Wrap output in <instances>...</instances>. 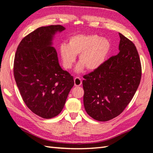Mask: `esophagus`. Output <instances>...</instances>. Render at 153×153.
Returning a JSON list of instances; mask_svg holds the SVG:
<instances>
[{
    "mask_svg": "<svg viewBox=\"0 0 153 153\" xmlns=\"http://www.w3.org/2000/svg\"><path fill=\"white\" fill-rule=\"evenodd\" d=\"M82 84V81L81 79L79 77H76L75 79H74V85L76 86V87H78V86H80Z\"/></svg>",
    "mask_w": 153,
    "mask_h": 153,
    "instance_id": "obj_1",
    "label": "esophagus"
}]
</instances>
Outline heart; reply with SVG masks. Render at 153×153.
I'll return each mask as SVG.
<instances>
[{"label":"heart","instance_id":"obj_1","mask_svg":"<svg viewBox=\"0 0 153 153\" xmlns=\"http://www.w3.org/2000/svg\"><path fill=\"white\" fill-rule=\"evenodd\" d=\"M111 48V42L105 37L96 34H77L69 37L67 44H61L59 54L63 67L72 68L79 55V61L75 71L81 73L85 67L94 71L102 65L106 60Z\"/></svg>","mask_w":153,"mask_h":153}]
</instances>
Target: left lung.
<instances>
[{"mask_svg": "<svg viewBox=\"0 0 153 153\" xmlns=\"http://www.w3.org/2000/svg\"><path fill=\"white\" fill-rule=\"evenodd\" d=\"M120 52L83 77V103L93 119L107 121L119 116L140 83L142 66L135 45L119 33Z\"/></svg>", "mask_w": 153, "mask_h": 153, "instance_id": "left-lung-1", "label": "left lung"}]
</instances>
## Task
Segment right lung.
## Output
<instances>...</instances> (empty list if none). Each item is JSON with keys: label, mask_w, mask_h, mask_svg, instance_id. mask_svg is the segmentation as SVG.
Wrapping results in <instances>:
<instances>
[{"label": "right lung", "mask_w": 153, "mask_h": 153, "mask_svg": "<svg viewBox=\"0 0 153 153\" xmlns=\"http://www.w3.org/2000/svg\"><path fill=\"white\" fill-rule=\"evenodd\" d=\"M61 25L42 26L23 38L14 59L13 74L22 100L34 114L50 119L64 107L73 77L59 64L56 50L52 46Z\"/></svg>", "instance_id": "right-lung-1"}]
</instances>
